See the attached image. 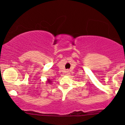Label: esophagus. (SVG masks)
<instances>
[{"label": "esophagus", "mask_w": 125, "mask_h": 125, "mask_svg": "<svg viewBox=\"0 0 125 125\" xmlns=\"http://www.w3.org/2000/svg\"><path fill=\"white\" fill-rule=\"evenodd\" d=\"M66 73H67V74H68L69 73V72L68 71H67L66 72Z\"/></svg>", "instance_id": "esophagus-1"}]
</instances>
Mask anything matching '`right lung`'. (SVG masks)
<instances>
[{
  "instance_id": "1",
  "label": "right lung",
  "mask_w": 125,
  "mask_h": 125,
  "mask_svg": "<svg viewBox=\"0 0 125 125\" xmlns=\"http://www.w3.org/2000/svg\"><path fill=\"white\" fill-rule=\"evenodd\" d=\"M48 82H49V83H51V81H50V80H49Z\"/></svg>"
}]
</instances>
